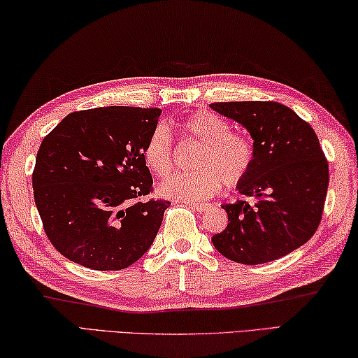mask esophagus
I'll list each match as a JSON object with an SVG mask.
<instances>
[{
  "mask_svg": "<svg viewBox=\"0 0 358 358\" xmlns=\"http://www.w3.org/2000/svg\"><path fill=\"white\" fill-rule=\"evenodd\" d=\"M185 204L189 206V208L195 209L196 212H206V210H209L212 208L209 203H185Z\"/></svg>",
  "mask_w": 358,
  "mask_h": 358,
  "instance_id": "1",
  "label": "esophagus"
}]
</instances>
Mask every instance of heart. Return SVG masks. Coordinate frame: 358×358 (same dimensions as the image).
<instances>
[{
    "label": "heart",
    "instance_id": "obj_1",
    "mask_svg": "<svg viewBox=\"0 0 358 358\" xmlns=\"http://www.w3.org/2000/svg\"><path fill=\"white\" fill-rule=\"evenodd\" d=\"M179 134L184 140L196 141L192 159L193 171L169 176L159 187L165 198L180 201L208 199L220 192L222 185L236 187L247 178L255 160V146L250 136L231 130L223 117L210 111H198L180 121ZM143 160L150 173L165 178L173 166V138L165 125L150 131L143 146Z\"/></svg>",
    "mask_w": 358,
    "mask_h": 358
}]
</instances>
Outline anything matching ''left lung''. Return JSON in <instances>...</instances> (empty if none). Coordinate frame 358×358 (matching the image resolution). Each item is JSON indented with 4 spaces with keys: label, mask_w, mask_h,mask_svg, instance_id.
Instances as JSON below:
<instances>
[{
    "label": "left lung",
    "mask_w": 358,
    "mask_h": 358,
    "mask_svg": "<svg viewBox=\"0 0 358 358\" xmlns=\"http://www.w3.org/2000/svg\"><path fill=\"white\" fill-rule=\"evenodd\" d=\"M253 138L255 160L237 184L255 204H223L228 227L212 236L224 258L255 266L278 259L308 242L321 223L329 163L311 125L278 102H217Z\"/></svg>",
    "instance_id": "left-lung-1"
}]
</instances>
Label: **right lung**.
<instances>
[{"mask_svg": "<svg viewBox=\"0 0 358 358\" xmlns=\"http://www.w3.org/2000/svg\"><path fill=\"white\" fill-rule=\"evenodd\" d=\"M160 108L103 106L67 115L43 138L34 201L48 241L77 264L121 271L152 245L169 201L152 192L143 146Z\"/></svg>", "mask_w": 358, "mask_h": 358, "instance_id": "add662e5", "label": "right lung"}]
</instances>
